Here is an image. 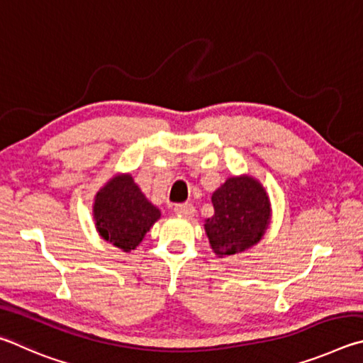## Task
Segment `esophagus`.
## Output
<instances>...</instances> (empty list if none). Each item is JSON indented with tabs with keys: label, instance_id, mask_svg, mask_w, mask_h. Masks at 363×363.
<instances>
[{
	"label": "esophagus",
	"instance_id": "1",
	"mask_svg": "<svg viewBox=\"0 0 363 363\" xmlns=\"http://www.w3.org/2000/svg\"><path fill=\"white\" fill-rule=\"evenodd\" d=\"M175 213H178V215H182V217H186V218H191V217H194V213H196V208L193 207V204H177L175 206Z\"/></svg>",
	"mask_w": 363,
	"mask_h": 363
}]
</instances>
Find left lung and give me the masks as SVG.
<instances>
[{"mask_svg": "<svg viewBox=\"0 0 363 363\" xmlns=\"http://www.w3.org/2000/svg\"><path fill=\"white\" fill-rule=\"evenodd\" d=\"M215 213L206 220V233L220 258L250 249L264 236L271 202L262 183L249 175L231 177L212 194Z\"/></svg>", "mask_w": 363, "mask_h": 363, "instance_id": "1", "label": "left lung"}]
</instances>
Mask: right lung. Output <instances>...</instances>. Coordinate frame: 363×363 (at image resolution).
<instances>
[{"instance_id": "1", "label": "right lung", "mask_w": 363, "mask_h": 363, "mask_svg": "<svg viewBox=\"0 0 363 363\" xmlns=\"http://www.w3.org/2000/svg\"><path fill=\"white\" fill-rule=\"evenodd\" d=\"M161 212L140 191L129 174L111 178L95 196V228L123 252L135 250Z\"/></svg>"}]
</instances>
